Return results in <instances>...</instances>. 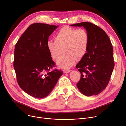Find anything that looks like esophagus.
Segmentation results:
<instances>
[{
  "label": "esophagus",
  "mask_w": 126,
  "mask_h": 126,
  "mask_svg": "<svg viewBox=\"0 0 126 126\" xmlns=\"http://www.w3.org/2000/svg\"><path fill=\"white\" fill-rule=\"evenodd\" d=\"M63 71L64 73H69V72L71 71V70L68 69H65L63 70Z\"/></svg>",
  "instance_id": "obj_1"
}]
</instances>
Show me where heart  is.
Wrapping results in <instances>:
<instances>
[{"label":"heart","instance_id":"obj_1","mask_svg":"<svg viewBox=\"0 0 126 126\" xmlns=\"http://www.w3.org/2000/svg\"><path fill=\"white\" fill-rule=\"evenodd\" d=\"M55 40H49L47 47L52 58L57 60L64 51L66 54L57 61L59 67L67 68L71 67L76 60L82 59L86 54L89 37L87 31L83 29L77 30L64 26L55 35Z\"/></svg>","mask_w":126,"mask_h":126}]
</instances>
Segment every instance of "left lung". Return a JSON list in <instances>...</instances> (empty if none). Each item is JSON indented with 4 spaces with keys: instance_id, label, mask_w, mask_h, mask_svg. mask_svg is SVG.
Here are the masks:
<instances>
[{
    "instance_id": "8db88e82",
    "label": "left lung",
    "mask_w": 126,
    "mask_h": 126,
    "mask_svg": "<svg viewBox=\"0 0 126 126\" xmlns=\"http://www.w3.org/2000/svg\"><path fill=\"white\" fill-rule=\"evenodd\" d=\"M70 25L83 26L89 37L86 54L76 65L81 74L77 86L84 95H97L107 87L114 67L113 50L110 39L104 30L92 23L85 22Z\"/></svg>"
}]
</instances>
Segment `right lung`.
<instances>
[{
    "label": "right lung",
    "instance_id": "right-lung-1",
    "mask_svg": "<svg viewBox=\"0 0 126 126\" xmlns=\"http://www.w3.org/2000/svg\"><path fill=\"white\" fill-rule=\"evenodd\" d=\"M58 27L45 23L32 24L15 45L14 68L18 84L26 94L37 98L48 95L63 74L58 69L49 71L55 63L47 42Z\"/></svg>",
    "mask_w": 126,
    "mask_h": 126
}]
</instances>
